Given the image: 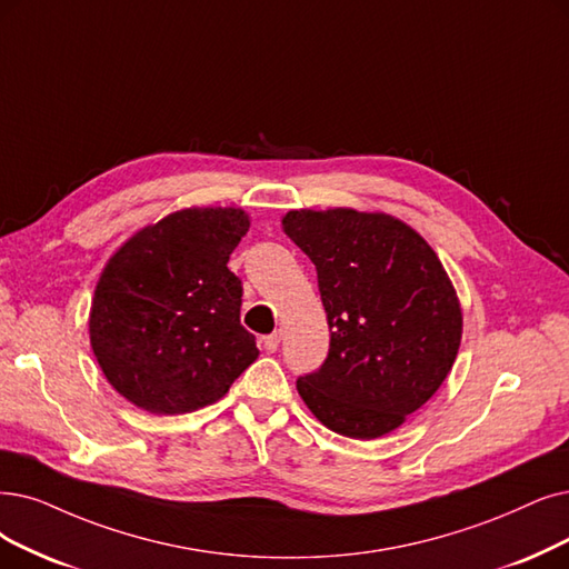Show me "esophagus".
<instances>
[{
  "label": "esophagus",
  "mask_w": 569,
  "mask_h": 569,
  "mask_svg": "<svg viewBox=\"0 0 569 569\" xmlns=\"http://www.w3.org/2000/svg\"><path fill=\"white\" fill-rule=\"evenodd\" d=\"M280 340H282V331H272V333H268V336L263 338V348H266L268 352H276V350L280 348Z\"/></svg>",
  "instance_id": "esophagus-1"
}]
</instances>
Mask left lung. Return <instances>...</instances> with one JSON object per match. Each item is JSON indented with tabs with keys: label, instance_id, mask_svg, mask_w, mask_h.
<instances>
[{
	"label": "left lung",
	"instance_id": "1",
	"mask_svg": "<svg viewBox=\"0 0 569 569\" xmlns=\"http://www.w3.org/2000/svg\"><path fill=\"white\" fill-rule=\"evenodd\" d=\"M282 226L315 263L331 331L327 359L299 376V395L336 435H390L458 357L456 289L435 249L388 214L297 210Z\"/></svg>",
	"mask_w": 569,
	"mask_h": 569
}]
</instances>
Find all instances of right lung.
I'll return each mask as SVG.
<instances>
[{"label": "right lung", "mask_w": 569, "mask_h": 569, "mask_svg": "<svg viewBox=\"0 0 569 569\" xmlns=\"http://www.w3.org/2000/svg\"><path fill=\"white\" fill-rule=\"evenodd\" d=\"M249 229L233 208L181 210L111 257L90 308V346L113 390L156 416L221 399L259 357L240 325L229 257Z\"/></svg>", "instance_id": "add662e5"}]
</instances>
